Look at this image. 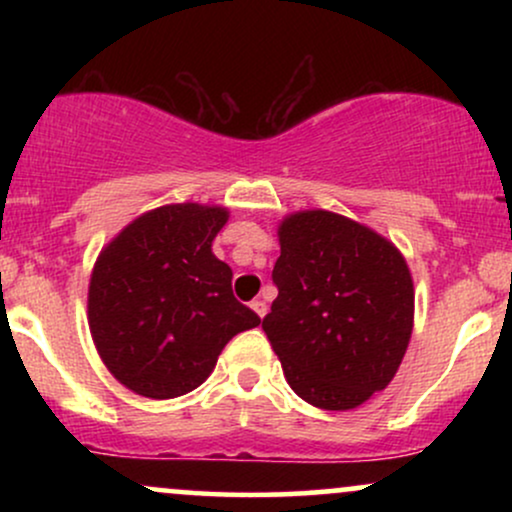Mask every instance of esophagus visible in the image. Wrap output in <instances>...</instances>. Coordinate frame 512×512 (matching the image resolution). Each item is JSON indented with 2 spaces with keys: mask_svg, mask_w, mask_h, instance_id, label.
Segmentation results:
<instances>
[{
  "mask_svg": "<svg viewBox=\"0 0 512 512\" xmlns=\"http://www.w3.org/2000/svg\"><path fill=\"white\" fill-rule=\"evenodd\" d=\"M250 308H252V310H255V313H257V317H264V315H267V303H264V301H260V298H255V301H252V303H250Z\"/></svg>",
  "mask_w": 512,
  "mask_h": 512,
  "instance_id": "obj_1",
  "label": "esophagus"
}]
</instances>
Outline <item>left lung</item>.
Wrapping results in <instances>:
<instances>
[{
  "mask_svg": "<svg viewBox=\"0 0 512 512\" xmlns=\"http://www.w3.org/2000/svg\"><path fill=\"white\" fill-rule=\"evenodd\" d=\"M279 296L262 330L313 407H361L395 378L414 327V281L390 240L325 209L279 226Z\"/></svg>",
  "mask_w": 512,
  "mask_h": 512,
  "instance_id": "obj_1",
  "label": "left lung"
}]
</instances>
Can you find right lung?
Wrapping results in <instances>:
<instances>
[{
	"label": "right lung",
	"mask_w": 512,
	"mask_h": 512,
	"mask_svg": "<svg viewBox=\"0 0 512 512\" xmlns=\"http://www.w3.org/2000/svg\"><path fill=\"white\" fill-rule=\"evenodd\" d=\"M223 207L166 204L134 219L98 255L88 327L105 368L149 399L187 395L223 346L260 325L233 296V272L211 252Z\"/></svg>",
	"instance_id": "add662e5"
}]
</instances>
